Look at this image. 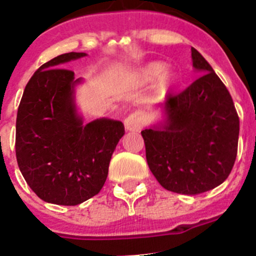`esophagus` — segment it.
<instances>
[{
  "label": "esophagus",
  "mask_w": 256,
  "mask_h": 256,
  "mask_svg": "<svg viewBox=\"0 0 256 256\" xmlns=\"http://www.w3.org/2000/svg\"><path fill=\"white\" fill-rule=\"evenodd\" d=\"M125 128L128 131H140L144 125V116L141 112H134L125 118Z\"/></svg>",
  "instance_id": "1"
}]
</instances>
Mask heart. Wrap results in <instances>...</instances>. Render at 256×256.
Returning a JSON list of instances; mask_svg holds the SVG:
<instances>
[{
    "label": "heart",
    "instance_id": "1",
    "mask_svg": "<svg viewBox=\"0 0 256 256\" xmlns=\"http://www.w3.org/2000/svg\"><path fill=\"white\" fill-rule=\"evenodd\" d=\"M166 65L164 62H150L144 68H141L138 72V78L141 82L150 84L158 80V88L160 91L168 90L172 85L175 76L170 70H165Z\"/></svg>",
    "mask_w": 256,
    "mask_h": 256
}]
</instances>
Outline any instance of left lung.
Wrapping results in <instances>:
<instances>
[{
    "instance_id": "8db88e82",
    "label": "left lung",
    "mask_w": 256,
    "mask_h": 256,
    "mask_svg": "<svg viewBox=\"0 0 256 256\" xmlns=\"http://www.w3.org/2000/svg\"><path fill=\"white\" fill-rule=\"evenodd\" d=\"M191 58L202 75L178 95H168L164 120L141 131L151 172L166 190L184 195L224 182L239 140V116L229 91L194 47Z\"/></svg>"
}]
</instances>
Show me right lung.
I'll use <instances>...</instances> for the list:
<instances>
[{
	"label": "right lung",
	"mask_w": 256,
	"mask_h": 256,
	"mask_svg": "<svg viewBox=\"0 0 256 256\" xmlns=\"http://www.w3.org/2000/svg\"><path fill=\"white\" fill-rule=\"evenodd\" d=\"M86 56L68 52L44 64L30 78L16 120V158L34 194L46 202L78 205L100 192L124 124L98 118L84 124L75 102L82 78L62 68Z\"/></svg>",
	"instance_id": "right-lung-1"
}]
</instances>
